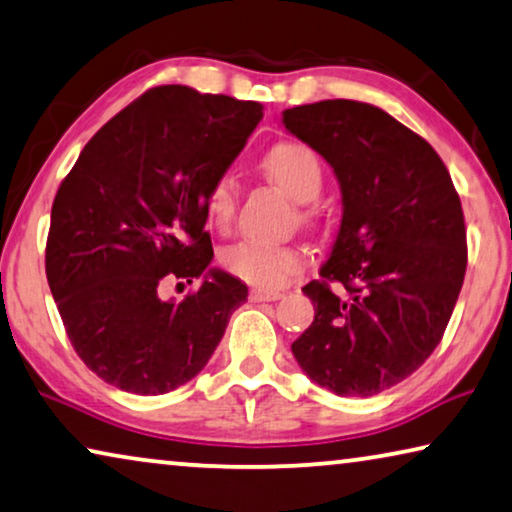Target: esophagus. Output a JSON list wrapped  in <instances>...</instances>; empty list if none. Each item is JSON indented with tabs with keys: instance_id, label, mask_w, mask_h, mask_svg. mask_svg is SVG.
<instances>
[{
	"instance_id": "34e87169",
	"label": "esophagus",
	"mask_w": 512,
	"mask_h": 512,
	"mask_svg": "<svg viewBox=\"0 0 512 512\" xmlns=\"http://www.w3.org/2000/svg\"><path fill=\"white\" fill-rule=\"evenodd\" d=\"M282 299L280 292H269V289H253L250 292V301L253 303H262V301H278Z\"/></svg>"
}]
</instances>
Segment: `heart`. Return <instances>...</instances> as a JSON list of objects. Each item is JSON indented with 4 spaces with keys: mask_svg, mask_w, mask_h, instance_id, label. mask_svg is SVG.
<instances>
[{
    "mask_svg": "<svg viewBox=\"0 0 512 512\" xmlns=\"http://www.w3.org/2000/svg\"><path fill=\"white\" fill-rule=\"evenodd\" d=\"M264 170L296 202H312L324 186V170L315 151L301 142L276 144L264 156ZM239 202V181L234 174H223L209 188L204 211L213 227L227 230L236 216ZM220 262L236 278L250 285L276 289L301 269L303 257L294 248L273 246V243L243 239L227 246L220 253Z\"/></svg>",
    "mask_w": 512,
    "mask_h": 512,
    "instance_id": "obj_1",
    "label": "heart"
}]
</instances>
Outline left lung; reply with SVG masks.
I'll list each match as a JSON object with an SVG mask.
<instances>
[{
    "label": "left lung",
    "mask_w": 512,
    "mask_h": 512,
    "mask_svg": "<svg viewBox=\"0 0 512 512\" xmlns=\"http://www.w3.org/2000/svg\"><path fill=\"white\" fill-rule=\"evenodd\" d=\"M282 126L333 167L342 195L322 280L303 287L315 322L292 354L322 388L370 398L421 368L446 331L467 271L460 195L437 151L370 103L299 105Z\"/></svg>",
    "instance_id": "obj_1"
}]
</instances>
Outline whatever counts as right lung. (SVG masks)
I'll return each instance as SVG.
<instances>
[{
  "instance_id": "obj_1",
  "label": "right lung",
  "mask_w": 512,
  "mask_h": 512,
  "mask_svg": "<svg viewBox=\"0 0 512 512\" xmlns=\"http://www.w3.org/2000/svg\"><path fill=\"white\" fill-rule=\"evenodd\" d=\"M259 119L255 101L156 87L91 137L61 181L48 285L75 352L121 391L186 384L246 303L248 287L209 266L204 200ZM195 277L203 285L183 302L159 299L165 281Z\"/></svg>"
}]
</instances>
